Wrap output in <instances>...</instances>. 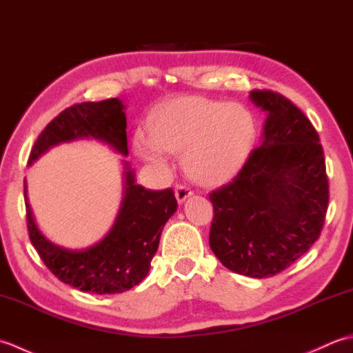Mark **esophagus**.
I'll list each match as a JSON object with an SVG mask.
<instances>
[{
  "mask_svg": "<svg viewBox=\"0 0 353 353\" xmlns=\"http://www.w3.org/2000/svg\"><path fill=\"white\" fill-rule=\"evenodd\" d=\"M174 194H176V199H177L179 203H183V201H185L186 199H188L190 196H192V191L188 188V186L177 185Z\"/></svg>",
  "mask_w": 353,
  "mask_h": 353,
  "instance_id": "obj_1",
  "label": "esophagus"
}]
</instances>
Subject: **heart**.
<instances>
[{
	"label": "heart",
	"instance_id": "heart-1",
	"mask_svg": "<svg viewBox=\"0 0 353 353\" xmlns=\"http://www.w3.org/2000/svg\"><path fill=\"white\" fill-rule=\"evenodd\" d=\"M254 134V119L241 104L182 97L150 117L148 137L138 133L134 147L142 159L154 165H165V152H183L186 174L201 185L216 186L244 167Z\"/></svg>",
	"mask_w": 353,
	"mask_h": 353
}]
</instances>
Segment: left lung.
<instances>
[{
    "label": "left lung",
    "mask_w": 353,
    "mask_h": 353,
    "mask_svg": "<svg viewBox=\"0 0 353 353\" xmlns=\"http://www.w3.org/2000/svg\"><path fill=\"white\" fill-rule=\"evenodd\" d=\"M267 114L261 145L234 181L209 194V245L230 272L272 277L311 249L323 229L329 185L314 125L288 99L252 91Z\"/></svg>",
    "instance_id": "8db88e82"
}]
</instances>
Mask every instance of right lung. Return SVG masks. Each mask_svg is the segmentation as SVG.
Returning <instances> with one entry per match:
<instances>
[{
    "label": "right lung",
    "mask_w": 353,
    "mask_h": 353,
    "mask_svg": "<svg viewBox=\"0 0 353 353\" xmlns=\"http://www.w3.org/2000/svg\"><path fill=\"white\" fill-rule=\"evenodd\" d=\"M125 106L121 100L80 103L61 112L37 137L28 165L51 147L77 139H97L127 156ZM123 200L114 226L101 241L85 250H71L51 243L39 230L27 197L30 241L43 264L63 283L95 294H115L133 288L150 272V262L159 247L165 223L176 212L177 200L171 188L145 190L137 183L130 163L123 159Z\"/></svg>",
    "instance_id": "add662e5"
}]
</instances>
